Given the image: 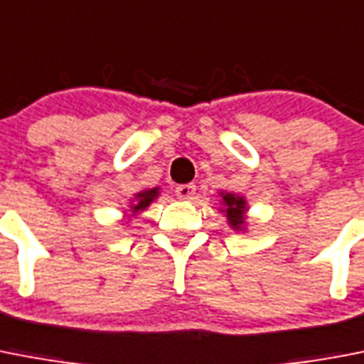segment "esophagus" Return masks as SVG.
I'll return each instance as SVG.
<instances>
[{
    "mask_svg": "<svg viewBox=\"0 0 364 364\" xmlns=\"http://www.w3.org/2000/svg\"><path fill=\"white\" fill-rule=\"evenodd\" d=\"M176 194L181 198V200H192L194 194H196V185H192V183H188V185H179V187L176 188Z\"/></svg>",
    "mask_w": 364,
    "mask_h": 364,
    "instance_id": "esophagus-1",
    "label": "esophagus"
}]
</instances>
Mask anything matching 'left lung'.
I'll use <instances>...</instances> for the list:
<instances>
[{
	"label": "left lung",
	"mask_w": 364,
	"mask_h": 364,
	"mask_svg": "<svg viewBox=\"0 0 364 364\" xmlns=\"http://www.w3.org/2000/svg\"><path fill=\"white\" fill-rule=\"evenodd\" d=\"M220 196H222L220 213H224L228 224L231 225L233 231H244L246 229V213H248L246 198L231 194V192H220Z\"/></svg>",
	"instance_id": "8db88e82"
}]
</instances>
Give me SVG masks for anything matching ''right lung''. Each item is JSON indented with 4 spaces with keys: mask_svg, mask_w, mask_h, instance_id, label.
I'll list each match as a JSON object with an SVG mask.
<instances>
[{
    "mask_svg": "<svg viewBox=\"0 0 364 364\" xmlns=\"http://www.w3.org/2000/svg\"><path fill=\"white\" fill-rule=\"evenodd\" d=\"M159 191H161V188L154 187V188H146V191L136 192L135 198L131 200V207H129L131 216L139 215L140 210L148 209L149 203H151V201H154L155 198H159Z\"/></svg>",
    "mask_w": 364,
    "mask_h": 364,
    "instance_id": "right-lung-1",
    "label": "right lung"
}]
</instances>
